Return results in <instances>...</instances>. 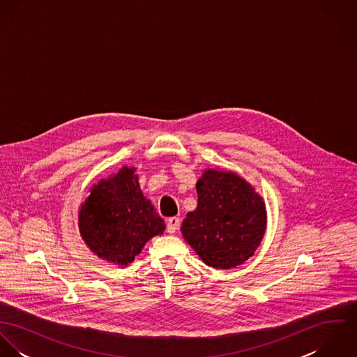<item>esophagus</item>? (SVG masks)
<instances>
[{"label": "esophagus", "instance_id": "1", "mask_svg": "<svg viewBox=\"0 0 357 357\" xmlns=\"http://www.w3.org/2000/svg\"><path fill=\"white\" fill-rule=\"evenodd\" d=\"M178 225H180V218L178 217H170L167 220V225H166V231L169 234H174L177 229H178Z\"/></svg>", "mask_w": 357, "mask_h": 357}]
</instances>
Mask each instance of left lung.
<instances>
[{"mask_svg": "<svg viewBox=\"0 0 357 357\" xmlns=\"http://www.w3.org/2000/svg\"><path fill=\"white\" fill-rule=\"evenodd\" d=\"M198 206L181 224L188 245L206 265L229 269L255 255L266 229L262 198L241 176L204 170L197 183Z\"/></svg>", "mask_w": 357, "mask_h": 357, "instance_id": "8db88e82", "label": "left lung"}]
</instances>
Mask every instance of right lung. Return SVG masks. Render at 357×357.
Returning <instances> with one entry per match:
<instances>
[{"instance_id":"obj_1","label":"right lung","mask_w":357,"mask_h":357,"mask_svg":"<svg viewBox=\"0 0 357 357\" xmlns=\"http://www.w3.org/2000/svg\"><path fill=\"white\" fill-rule=\"evenodd\" d=\"M135 167L123 166L91 188L79 207L78 227L86 246L102 259L126 266L165 222L143 195Z\"/></svg>"}]
</instances>
